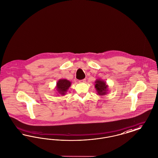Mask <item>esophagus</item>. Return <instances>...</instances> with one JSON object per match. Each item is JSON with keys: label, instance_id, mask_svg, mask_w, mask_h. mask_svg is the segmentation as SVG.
Masks as SVG:
<instances>
[{"label": "esophagus", "instance_id": "esophagus-1", "mask_svg": "<svg viewBox=\"0 0 158 158\" xmlns=\"http://www.w3.org/2000/svg\"><path fill=\"white\" fill-rule=\"evenodd\" d=\"M85 79H83V80H79V81L78 82H80V83H84V82H85Z\"/></svg>", "mask_w": 158, "mask_h": 158}]
</instances>
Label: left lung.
<instances>
[{
	"label": "left lung",
	"mask_w": 158,
	"mask_h": 158,
	"mask_svg": "<svg viewBox=\"0 0 158 158\" xmlns=\"http://www.w3.org/2000/svg\"><path fill=\"white\" fill-rule=\"evenodd\" d=\"M94 85L96 89L97 94L99 96H104L108 93L109 85L103 80L97 79L94 82Z\"/></svg>",
	"instance_id": "obj_1"
}]
</instances>
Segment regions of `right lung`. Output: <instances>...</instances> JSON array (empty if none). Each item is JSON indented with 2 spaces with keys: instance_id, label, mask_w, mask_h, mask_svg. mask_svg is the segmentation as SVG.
<instances>
[{
  "instance_id": "1",
  "label": "right lung",
  "mask_w": 158,
  "mask_h": 158,
  "mask_svg": "<svg viewBox=\"0 0 158 158\" xmlns=\"http://www.w3.org/2000/svg\"><path fill=\"white\" fill-rule=\"evenodd\" d=\"M71 85V82L67 79H60L57 82L55 89L57 95L64 96Z\"/></svg>"
}]
</instances>
